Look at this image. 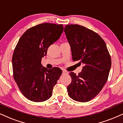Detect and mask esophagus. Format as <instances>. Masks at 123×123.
Returning <instances> with one entry per match:
<instances>
[{
	"label": "esophagus",
	"instance_id": "obj_1",
	"mask_svg": "<svg viewBox=\"0 0 123 123\" xmlns=\"http://www.w3.org/2000/svg\"><path fill=\"white\" fill-rule=\"evenodd\" d=\"M68 73V72L65 71H63V74H67Z\"/></svg>",
	"mask_w": 123,
	"mask_h": 123
}]
</instances>
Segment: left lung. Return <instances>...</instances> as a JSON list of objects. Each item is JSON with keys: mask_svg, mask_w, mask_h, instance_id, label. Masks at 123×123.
<instances>
[{"mask_svg": "<svg viewBox=\"0 0 123 123\" xmlns=\"http://www.w3.org/2000/svg\"><path fill=\"white\" fill-rule=\"evenodd\" d=\"M64 32L71 46L72 59L84 65L76 75L70 72L67 87L72 99L86 102L94 98L108 80L111 59L105 41L93 30L77 24L65 25Z\"/></svg>", "mask_w": 123, "mask_h": 123, "instance_id": "1", "label": "left lung"}]
</instances>
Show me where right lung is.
<instances>
[{
  "mask_svg": "<svg viewBox=\"0 0 123 123\" xmlns=\"http://www.w3.org/2000/svg\"><path fill=\"white\" fill-rule=\"evenodd\" d=\"M63 29L62 24H41L27 30L16 46L12 60L13 78L29 100L40 102L51 97L62 71L58 67L48 69L41 64V60Z\"/></svg>",
  "mask_w": 123,
  "mask_h": 123,
  "instance_id": "right-lung-1",
  "label": "right lung"
}]
</instances>
